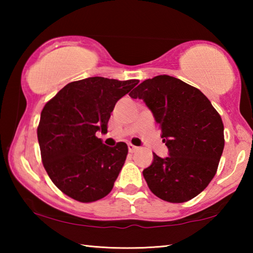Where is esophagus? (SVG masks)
Returning <instances> with one entry per match:
<instances>
[{
	"label": "esophagus",
	"instance_id": "esophagus-1",
	"mask_svg": "<svg viewBox=\"0 0 253 253\" xmlns=\"http://www.w3.org/2000/svg\"><path fill=\"white\" fill-rule=\"evenodd\" d=\"M128 151H129V153H135V152H137L138 151V147H136V146H134V145H131V144H129L128 145Z\"/></svg>",
	"mask_w": 253,
	"mask_h": 253
}]
</instances>
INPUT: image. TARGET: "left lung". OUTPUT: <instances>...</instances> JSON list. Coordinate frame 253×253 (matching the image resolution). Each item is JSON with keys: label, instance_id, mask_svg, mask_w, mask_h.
I'll return each instance as SVG.
<instances>
[{"label": "left lung", "instance_id": "1", "mask_svg": "<svg viewBox=\"0 0 253 253\" xmlns=\"http://www.w3.org/2000/svg\"><path fill=\"white\" fill-rule=\"evenodd\" d=\"M129 96L143 99L160 124L169 156L153 153L143 170L157 198L183 203L199 195L216 173L224 148V127L219 113L204 93L168 75L137 85Z\"/></svg>", "mask_w": 253, "mask_h": 253}]
</instances>
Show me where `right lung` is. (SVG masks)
<instances>
[{
	"mask_svg": "<svg viewBox=\"0 0 253 253\" xmlns=\"http://www.w3.org/2000/svg\"><path fill=\"white\" fill-rule=\"evenodd\" d=\"M139 81L90 77L65 85L41 111L38 140L51 181L71 199L88 203L113 190L126 161V143L109 147L107 132L116 102Z\"/></svg>",
	"mask_w": 253,
	"mask_h": 253,
	"instance_id": "1",
	"label": "right lung"
}]
</instances>
